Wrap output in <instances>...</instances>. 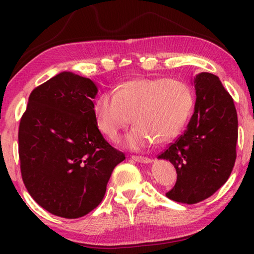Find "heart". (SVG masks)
Returning a JSON list of instances; mask_svg holds the SVG:
<instances>
[{
	"label": "heart",
	"instance_id": "1",
	"mask_svg": "<svg viewBox=\"0 0 254 254\" xmlns=\"http://www.w3.org/2000/svg\"><path fill=\"white\" fill-rule=\"evenodd\" d=\"M178 109L173 103L166 98H158L152 103L148 111H144L140 118V130L143 134L151 136L156 123L161 120L158 127V134L160 136L168 135L178 128L179 119L175 114L178 113ZM127 144L131 145V141L127 140Z\"/></svg>",
	"mask_w": 254,
	"mask_h": 254
}]
</instances>
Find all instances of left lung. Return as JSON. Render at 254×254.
<instances>
[{
    "mask_svg": "<svg viewBox=\"0 0 254 254\" xmlns=\"http://www.w3.org/2000/svg\"><path fill=\"white\" fill-rule=\"evenodd\" d=\"M92 79L63 71L30 94L19 127L21 174L29 194L56 216L96 208L112 171L126 157L97 127Z\"/></svg>",
    "mask_w": 254,
    "mask_h": 254,
    "instance_id": "8db88e82",
    "label": "left lung"
}]
</instances>
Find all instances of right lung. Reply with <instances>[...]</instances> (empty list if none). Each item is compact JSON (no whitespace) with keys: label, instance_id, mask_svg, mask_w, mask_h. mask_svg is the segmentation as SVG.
<instances>
[{"label":"right lung","instance_id":"obj_1","mask_svg":"<svg viewBox=\"0 0 254 254\" xmlns=\"http://www.w3.org/2000/svg\"><path fill=\"white\" fill-rule=\"evenodd\" d=\"M194 114L186 131L158 159L173 163L177 182L167 197L196 204L226 183L234 167L238 117L233 98L220 78L210 72H191Z\"/></svg>","mask_w":254,"mask_h":254}]
</instances>
